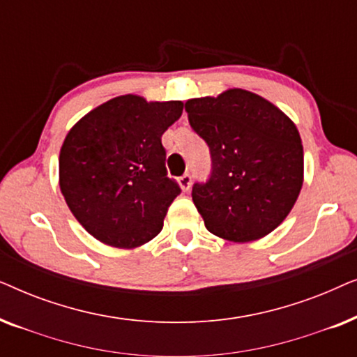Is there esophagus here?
Returning <instances> with one entry per match:
<instances>
[{
    "instance_id": "34e87169",
    "label": "esophagus",
    "mask_w": 357,
    "mask_h": 357,
    "mask_svg": "<svg viewBox=\"0 0 357 357\" xmlns=\"http://www.w3.org/2000/svg\"><path fill=\"white\" fill-rule=\"evenodd\" d=\"M178 183H180V187H182L183 192H188L190 187H192V175L183 174L182 177L178 178Z\"/></svg>"
}]
</instances>
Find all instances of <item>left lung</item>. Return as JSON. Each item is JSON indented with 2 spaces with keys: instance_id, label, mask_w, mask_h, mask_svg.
<instances>
[{
  "instance_id": "left-lung-1",
  "label": "left lung",
  "mask_w": 357,
  "mask_h": 357,
  "mask_svg": "<svg viewBox=\"0 0 357 357\" xmlns=\"http://www.w3.org/2000/svg\"><path fill=\"white\" fill-rule=\"evenodd\" d=\"M185 110L211 155L208 180L192 188L208 231L234 242L275 231L302 187L304 151L296 125L271 102L243 89L192 99Z\"/></svg>"
}]
</instances>
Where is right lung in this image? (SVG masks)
Here are the masks:
<instances>
[{
	"label": "right lung",
	"instance_id": "1",
	"mask_svg": "<svg viewBox=\"0 0 357 357\" xmlns=\"http://www.w3.org/2000/svg\"><path fill=\"white\" fill-rule=\"evenodd\" d=\"M180 100L115 97L68 133L60 153V188L75 218L112 247L133 248L162 231L178 183L167 177L164 131L180 119Z\"/></svg>",
	"mask_w": 357,
	"mask_h": 357
}]
</instances>
